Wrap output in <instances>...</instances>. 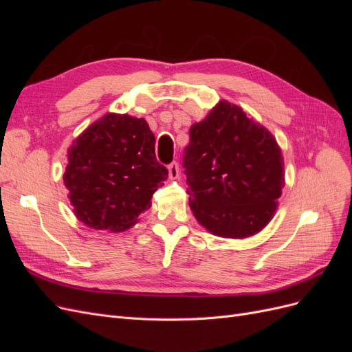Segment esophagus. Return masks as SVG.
<instances>
[{"label":"esophagus","instance_id":"1","mask_svg":"<svg viewBox=\"0 0 352 352\" xmlns=\"http://www.w3.org/2000/svg\"><path fill=\"white\" fill-rule=\"evenodd\" d=\"M168 175L172 179H176L179 176V164L176 162L168 164Z\"/></svg>","mask_w":352,"mask_h":352}]
</instances>
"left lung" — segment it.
<instances>
[{"label":"left lung","mask_w":352,"mask_h":352,"mask_svg":"<svg viewBox=\"0 0 352 352\" xmlns=\"http://www.w3.org/2000/svg\"><path fill=\"white\" fill-rule=\"evenodd\" d=\"M185 148L189 207L216 236L242 239L272 220L285 186L273 135L235 104L220 101L190 126Z\"/></svg>","instance_id":"left-lung-1"}]
</instances>
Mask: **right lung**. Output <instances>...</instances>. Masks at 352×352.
Returning <instances> with one entry per match:
<instances>
[{"instance_id":"1","label":"right lung","mask_w":352,"mask_h":352,"mask_svg":"<svg viewBox=\"0 0 352 352\" xmlns=\"http://www.w3.org/2000/svg\"><path fill=\"white\" fill-rule=\"evenodd\" d=\"M167 168L144 119L109 113L74 140L65 185L76 217L92 229L122 232L151 207Z\"/></svg>"}]
</instances>
